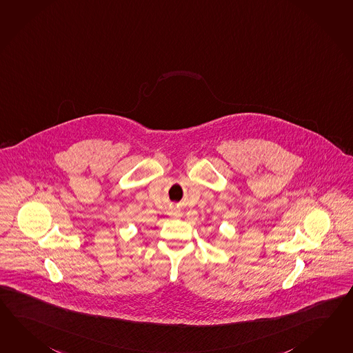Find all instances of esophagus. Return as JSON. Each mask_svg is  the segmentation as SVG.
<instances>
[{
  "instance_id": "obj_1",
  "label": "esophagus",
  "mask_w": 353,
  "mask_h": 353,
  "mask_svg": "<svg viewBox=\"0 0 353 353\" xmlns=\"http://www.w3.org/2000/svg\"><path fill=\"white\" fill-rule=\"evenodd\" d=\"M170 215H172V216H181V212L176 210V212H171Z\"/></svg>"
}]
</instances>
